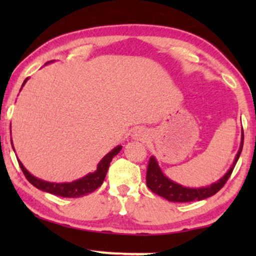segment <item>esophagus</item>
Segmentation results:
<instances>
[{"label": "esophagus", "mask_w": 256, "mask_h": 256, "mask_svg": "<svg viewBox=\"0 0 256 256\" xmlns=\"http://www.w3.org/2000/svg\"><path fill=\"white\" fill-rule=\"evenodd\" d=\"M146 138H148V130L146 128L138 127L132 132V138L138 140V141H144Z\"/></svg>", "instance_id": "esophagus-1"}]
</instances>
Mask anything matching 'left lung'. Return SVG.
Returning <instances> with one entry per match:
<instances>
[{
	"label": "left lung",
	"mask_w": 256,
	"mask_h": 256,
	"mask_svg": "<svg viewBox=\"0 0 256 256\" xmlns=\"http://www.w3.org/2000/svg\"><path fill=\"white\" fill-rule=\"evenodd\" d=\"M244 146V130L242 135H241V144L238 152L236 160L230 166V169L225 174V176L220 178L218 182L210 185V186L205 188H186L183 185L176 183V182L171 180L168 178L166 174L162 172L160 168L157 163L156 158L152 156L149 158L148 163V169H146V186L152 190L154 194L160 196V197L166 198V200L172 202H194V200H202L211 196L216 194L224 185L226 184V182L228 180L232 171L236 166V164L239 160L240 154L242 152Z\"/></svg>",
	"instance_id": "left-lung-1"
}]
</instances>
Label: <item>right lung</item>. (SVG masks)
I'll list each match as a JSON object with an SVG mask.
<instances>
[{
  "mask_svg": "<svg viewBox=\"0 0 256 256\" xmlns=\"http://www.w3.org/2000/svg\"><path fill=\"white\" fill-rule=\"evenodd\" d=\"M26 80L28 78L24 80L22 87L24 86V84L26 82ZM122 146H118L116 148H114L112 152H108L107 155L100 160L99 164H98L96 170L94 171V172L87 174L85 177L80 178V180H73L71 183H50V182L42 180L40 178L32 176V174H31L29 171L24 168V166L20 160H18V164L20 169L23 171L24 176H26V180H29L34 188H40V190L44 192H48V194H51L59 196V197L79 198V197H82V196L92 194L93 191H96L98 188L101 186V184L104 183V177H106L107 174L108 168H110L112 160H113L114 157L120 152Z\"/></svg>",
  "mask_w": 256,
  "mask_h": 256,
  "instance_id": "right-lung-1",
  "label": "right lung"
}]
</instances>
